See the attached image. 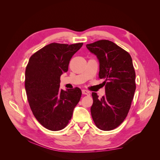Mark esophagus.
Listing matches in <instances>:
<instances>
[{
    "instance_id": "obj_1",
    "label": "esophagus",
    "mask_w": 160,
    "mask_h": 160,
    "mask_svg": "<svg viewBox=\"0 0 160 160\" xmlns=\"http://www.w3.org/2000/svg\"><path fill=\"white\" fill-rule=\"evenodd\" d=\"M82 93H83V95H90V92L88 90H85V89L82 90Z\"/></svg>"
}]
</instances>
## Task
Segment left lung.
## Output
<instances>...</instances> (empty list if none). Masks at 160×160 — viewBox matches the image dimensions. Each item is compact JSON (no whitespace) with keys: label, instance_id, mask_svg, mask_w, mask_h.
I'll return each instance as SVG.
<instances>
[{"label":"left lung","instance_id":"8db88e82","mask_svg":"<svg viewBox=\"0 0 160 160\" xmlns=\"http://www.w3.org/2000/svg\"><path fill=\"white\" fill-rule=\"evenodd\" d=\"M99 61V78L104 80L105 95L101 99L93 92L91 113L99 129L118 128L127 117L135 85V72L129 52L112 41L100 40L86 45Z\"/></svg>","mask_w":160,"mask_h":160}]
</instances>
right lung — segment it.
Here are the masks:
<instances>
[{"mask_svg": "<svg viewBox=\"0 0 160 160\" xmlns=\"http://www.w3.org/2000/svg\"><path fill=\"white\" fill-rule=\"evenodd\" d=\"M82 45L83 42H52L34 53L28 61L25 81L27 99L34 116L47 129H64L81 99L79 88L64 91L59 86L61 75L68 71L71 59Z\"/></svg>", "mask_w": 160, "mask_h": 160, "instance_id": "1", "label": "right lung"}]
</instances>
